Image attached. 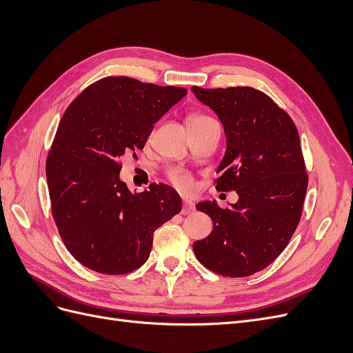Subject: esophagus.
<instances>
[{"mask_svg": "<svg viewBox=\"0 0 353 353\" xmlns=\"http://www.w3.org/2000/svg\"><path fill=\"white\" fill-rule=\"evenodd\" d=\"M191 212H194V206L191 205V203H188V201H184L183 213H184V215H188V213H191Z\"/></svg>", "mask_w": 353, "mask_h": 353, "instance_id": "obj_1", "label": "esophagus"}]
</instances>
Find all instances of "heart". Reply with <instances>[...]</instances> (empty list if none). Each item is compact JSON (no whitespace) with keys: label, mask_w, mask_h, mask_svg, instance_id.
Masks as SVG:
<instances>
[{"label":"heart","mask_w":353,"mask_h":353,"mask_svg":"<svg viewBox=\"0 0 353 353\" xmlns=\"http://www.w3.org/2000/svg\"><path fill=\"white\" fill-rule=\"evenodd\" d=\"M213 121L212 117L203 114V113H191L187 117V125L188 126H196V125H201V123H206ZM168 178L170 183L174 185H176L181 190H190L193 187V179H191V175L187 172L184 169H172L168 172Z\"/></svg>","instance_id":"1"}]
</instances>
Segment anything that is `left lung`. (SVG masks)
<instances>
[{
    "label": "left lung",
    "instance_id": "1",
    "mask_svg": "<svg viewBox=\"0 0 353 353\" xmlns=\"http://www.w3.org/2000/svg\"><path fill=\"white\" fill-rule=\"evenodd\" d=\"M191 91L218 114L227 135L216 190L239 194L225 209L216 201L196 206L213 230L194 241V254L219 275L249 276L279 258L301 221L307 188L301 138L288 113L259 90Z\"/></svg>",
    "mask_w": 353,
    "mask_h": 353
}]
</instances>
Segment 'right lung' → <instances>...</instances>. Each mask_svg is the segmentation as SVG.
I'll return each instance as SVG.
<instances>
[{
    "instance_id": "obj_1",
    "label": "right lung",
    "mask_w": 353,
    "mask_h": 353,
    "mask_svg": "<svg viewBox=\"0 0 353 353\" xmlns=\"http://www.w3.org/2000/svg\"><path fill=\"white\" fill-rule=\"evenodd\" d=\"M184 95L181 87L108 77L63 114L46 165L51 210L63 243L87 268L108 275L140 268L154 231L183 209L172 187L159 183L132 194L119 172Z\"/></svg>"
}]
</instances>
